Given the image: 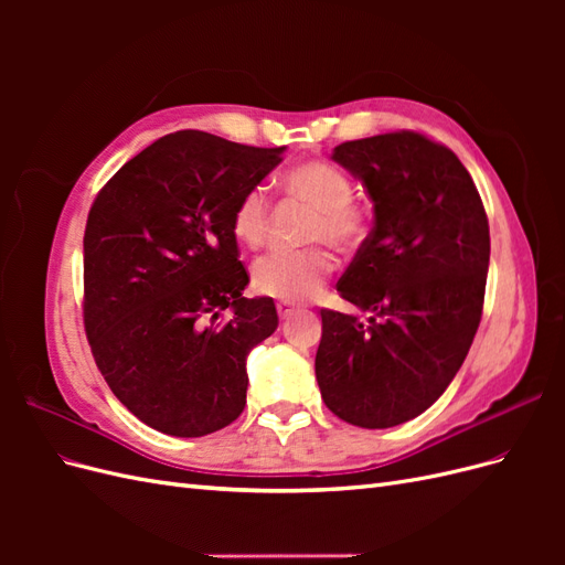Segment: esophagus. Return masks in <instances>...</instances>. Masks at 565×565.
Segmentation results:
<instances>
[{
    "mask_svg": "<svg viewBox=\"0 0 565 565\" xmlns=\"http://www.w3.org/2000/svg\"><path fill=\"white\" fill-rule=\"evenodd\" d=\"M276 309H278V316L285 320V318H289V316H292L297 309H295V306L292 303H287V301H278L276 303Z\"/></svg>",
    "mask_w": 565,
    "mask_h": 565,
    "instance_id": "34e87169",
    "label": "esophagus"
}]
</instances>
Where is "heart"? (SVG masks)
Here are the masks:
<instances>
[{
    "label": "heart",
    "mask_w": 565,
    "mask_h": 565,
    "mask_svg": "<svg viewBox=\"0 0 565 565\" xmlns=\"http://www.w3.org/2000/svg\"><path fill=\"white\" fill-rule=\"evenodd\" d=\"M282 191L316 207L309 224L311 241H328L341 249L361 247L367 237V214L353 200V181L330 162H301L289 167L280 179ZM270 226V198L266 188L252 185L237 198L231 228L237 243L254 249L264 245ZM334 270L328 247L268 252L252 266V287L266 297L282 301H306L316 297Z\"/></svg>",
    "instance_id": "heart-1"
}]
</instances>
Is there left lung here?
Here are the masks:
<instances>
[{
    "label": "left lung",
    "instance_id": "8db88e82",
    "mask_svg": "<svg viewBox=\"0 0 565 565\" xmlns=\"http://www.w3.org/2000/svg\"><path fill=\"white\" fill-rule=\"evenodd\" d=\"M332 160L374 207L337 289L374 316L320 311L316 380L339 419L388 429L431 407L465 363L483 313L488 216L455 152L417 131L347 141Z\"/></svg>",
    "mask_w": 565,
    "mask_h": 565
}]
</instances>
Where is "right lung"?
I'll list each match as a JSON object with an SVG mask.
<instances>
[{
    "instance_id": "right-lung-1",
    "label": "right lung",
    "mask_w": 565,
    "mask_h": 565,
    "mask_svg": "<svg viewBox=\"0 0 565 565\" xmlns=\"http://www.w3.org/2000/svg\"><path fill=\"white\" fill-rule=\"evenodd\" d=\"M185 129L131 158L104 185L84 231V328L94 361L131 415L200 438L241 417L247 355L278 328L276 303L243 297L231 216L282 162ZM234 316L221 326L215 318Z\"/></svg>"
}]
</instances>
